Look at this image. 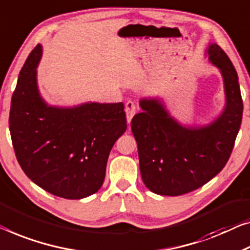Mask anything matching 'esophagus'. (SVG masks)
Listing matches in <instances>:
<instances>
[{
	"mask_svg": "<svg viewBox=\"0 0 250 250\" xmlns=\"http://www.w3.org/2000/svg\"><path fill=\"white\" fill-rule=\"evenodd\" d=\"M125 115H126V121H128V124H130L132 120L133 115L136 114V105L135 103L132 101H128L125 103Z\"/></svg>",
	"mask_w": 250,
	"mask_h": 250,
	"instance_id": "obj_1",
	"label": "esophagus"
}]
</instances>
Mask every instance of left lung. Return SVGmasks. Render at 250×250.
I'll return each instance as SVG.
<instances>
[{
    "label": "left lung",
    "instance_id": "1",
    "mask_svg": "<svg viewBox=\"0 0 250 250\" xmlns=\"http://www.w3.org/2000/svg\"><path fill=\"white\" fill-rule=\"evenodd\" d=\"M206 55L220 70L225 88V107L213 121L182 125L156 98L141 99L143 112L132 118L141 178L156 194L177 196L194 191L220 173L231 155L244 110L238 75L217 43H208Z\"/></svg>",
    "mask_w": 250,
    "mask_h": 250
}]
</instances>
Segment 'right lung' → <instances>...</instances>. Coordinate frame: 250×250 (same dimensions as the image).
I'll return each instance as SVG.
<instances>
[{
  "label": "right lung",
  "mask_w": 250,
  "mask_h": 250,
  "mask_svg": "<svg viewBox=\"0 0 250 250\" xmlns=\"http://www.w3.org/2000/svg\"><path fill=\"white\" fill-rule=\"evenodd\" d=\"M38 44L18 77L9 128L25 175L50 194L80 200L101 188L110 151L126 130L124 103L50 105L40 94Z\"/></svg>",
  "instance_id": "1"
}]
</instances>
